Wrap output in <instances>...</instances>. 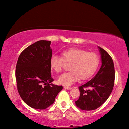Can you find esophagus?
<instances>
[{
	"label": "esophagus",
	"instance_id": "1",
	"mask_svg": "<svg viewBox=\"0 0 129 129\" xmlns=\"http://www.w3.org/2000/svg\"><path fill=\"white\" fill-rule=\"evenodd\" d=\"M64 88H66V89H67V90H71V88H72L70 87H67V86H64Z\"/></svg>",
	"mask_w": 129,
	"mask_h": 129
}]
</instances>
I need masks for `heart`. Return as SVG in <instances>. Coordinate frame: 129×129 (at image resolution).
Instances as JSON below:
<instances>
[{"label": "heart", "instance_id": "1", "mask_svg": "<svg viewBox=\"0 0 129 129\" xmlns=\"http://www.w3.org/2000/svg\"><path fill=\"white\" fill-rule=\"evenodd\" d=\"M64 61L71 62L69 67L70 71L63 73L58 79V83L64 86L72 85L80 78L82 80L90 78L99 64V58L96 54L74 48L63 51L62 57L52 55L50 58V66L55 72L60 73Z\"/></svg>", "mask_w": 129, "mask_h": 129}]
</instances>
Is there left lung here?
I'll use <instances>...</instances> for the list:
<instances>
[{
  "label": "left lung",
  "mask_w": 129,
  "mask_h": 129,
  "mask_svg": "<svg viewBox=\"0 0 129 129\" xmlns=\"http://www.w3.org/2000/svg\"><path fill=\"white\" fill-rule=\"evenodd\" d=\"M101 68L96 74L87 83L79 87L80 96L75 102L78 107L83 110H95L106 102L112 92L114 84L115 70L112 58L100 47ZM88 87L87 90L84 88Z\"/></svg>",
  "instance_id": "1"
}]
</instances>
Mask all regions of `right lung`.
<instances>
[{
  "instance_id": "obj_1",
  "label": "right lung",
  "mask_w": 129,
  "mask_h": 129,
  "mask_svg": "<svg viewBox=\"0 0 129 129\" xmlns=\"http://www.w3.org/2000/svg\"><path fill=\"white\" fill-rule=\"evenodd\" d=\"M51 43L48 41L35 42L23 51L17 62L15 76L19 94L34 109L47 108L63 88L62 86L52 83Z\"/></svg>"
}]
</instances>
